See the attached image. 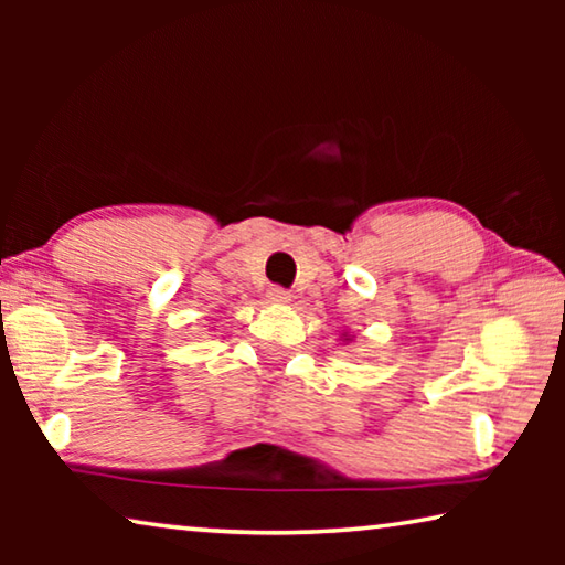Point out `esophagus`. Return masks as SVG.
I'll return each mask as SVG.
<instances>
[{"label":"esophagus","instance_id":"34e87169","mask_svg":"<svg viewBox=\"0 0 565 565\" xmlns=\"http://www.w3.org/2000/svg\"><path fill=\"white\" fill-rule=\"evenodd\" d=\"M266 299H269L271 303H289L291 301V294L279 289V286H274V289L266 291Z\"/></svg>","mask_w":565,"mask_h":565}]
</instances>
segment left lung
<instances>
[{"instance_id": "left-lung-1", "label": "left lung", "mask_w": 565, "mask_h": 565, "mask_svg": "<svg viewBox=\"0 0 565 565\" xmlns=\"http://www.w3.org/2000/svg\"><path fill=\"white\" fill-rule=\"evenodd\" d=\"M341 341H343V343H351V341H353L351 331H343V333H341Z\"/></svg>"}]
</instances>
